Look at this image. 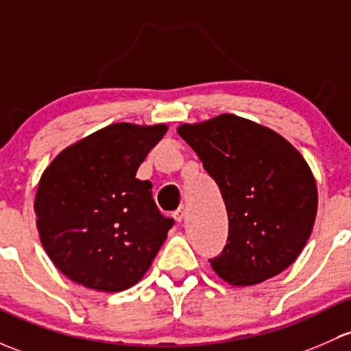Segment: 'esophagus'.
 Returning a JSON list of instances; mask_svg holds the SVG:
<instances>
[{
    "label": "esophagus",
    "instance_id": "esophagus-1",
    "mask_svg": "<svg viewBox=\"0 0 351 351\" xmlns=\"http://www.w3.org/2000/svg\"><path fill=\"white\" fill-rule=\"evenodd\" d=\"M185 206H180L178 210H175V212H173V217H175V220L178 223H182L183 222V219H185Z\"/></svg>",
    "mask_w": 351,
    "mask_h": 351
}]
</instances>
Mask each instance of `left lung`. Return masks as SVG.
Masks as SVG:
<instances>
[{"label":"left lung","instance_id":"obj_1","mask_svg":"<svg viewBox=\"0 0 351 351\" xmlns=\"http://www.w3.org/2000/svg\"><path fill=\"white\" fill-rule=\"evenodd\" d=\"M178 134L215 180L227 208V245L210 259L213 271L234 286L281 274L304 249L318 210L315 176L300 151L234 114L182 124Z\"/></svg>","mask_w":351,"mask_h":351}]
</instances>
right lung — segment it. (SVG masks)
I'll return each mask as SVG.
<instances>
[{
	"label": "right lung",
	"instance_id": "1",
	"mask_svg": "<svg viewBox=\"0 0 351 351\" xmlns=\"http://www.w3.org/2000/svg\"><path fill=\"white\" fill-rule=\"evenodd\" d=\"M168 126L116 123L65 147L47 166L35 197L36 228L70 281L119 293L141 281L173 219L161 215L138 168Z\"/></svg>",
	"mask_w": 351,
	"mask_h": 351
}]
</instances>
